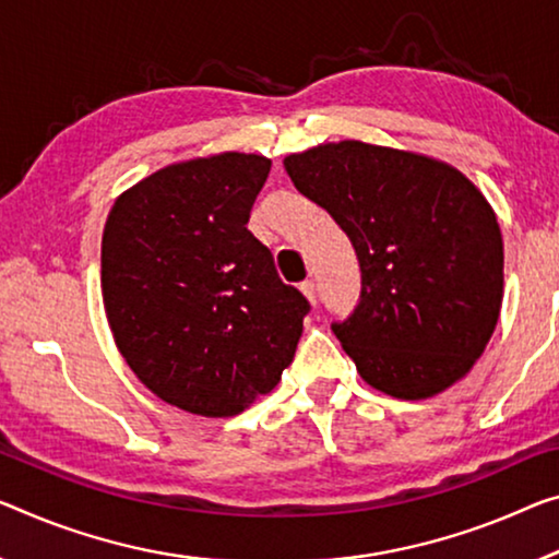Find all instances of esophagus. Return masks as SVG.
I'll return each instance as SVG.
<instances>
[{"label":"esophagus","mask_w":559,"mask_h":559,"mask_svg":"<svg viewBox=\"0 0 559 559\" xmlns=\"http://www.w3.org/2000/svg\"><path fill=\"white\" fill-rule=\"evenodd\" d=\"M299 289H302V295L309 299V302L317 305V285H314V280H305L302 285H299Z\"/></svg>","instance_id":"34e87169"}]
</instances>
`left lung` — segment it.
I'll list each match as a JSON object with an SVG mask.
<instances>
[{
	"label": "left lung",
	"instance_id": "8db88e82",
	"mask_svg": "<svg viewBox=\"0 0 559 559\" xmlns=\"http://www.w3.org/2000/svg\"><path fill=\"white\" fill-rule=\"evenodd\" d=\"M285 169L357 252L359 302L332 332L362 380L400 400L462 380L502 307V235L477 187L425 154L355 140L289 154Z\"/></svg>",
	"mask_w": 559,
	"mask_h": 559
}]
</instances>
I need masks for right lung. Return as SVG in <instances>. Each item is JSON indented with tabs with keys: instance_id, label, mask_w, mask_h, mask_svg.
<instances>
[{
	"instance_id": "1",
	"label": "right lung",
	"mask_w": 559,
	"mask_h": 559,
	"mask_svg": "<svg viewBox=\"0 0 559 559\" xmlns=\"http://www.w3.org/2000/svg\"><path fill=\"white\" fill-rule=\"evenodd\" d=\"M272 162L225 152L154 171L111 207L102 297L127 365L159 400L231 417L274 390L309 302L250 222Z\"/></svg>"
}]
</instances>
